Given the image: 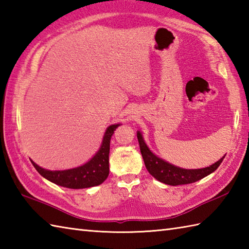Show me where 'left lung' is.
I'll return each instance as SVG.
<instances>
[{
  "mask_svg": "<svg viewBox=\"0 0 249 249\" xmlns=\"http://www.w3.org/2000/svg\"><path fill=\"white\" fill-rule=\"evenodd\" d=\"M137 138L139 141L140 151L142 158H143L145 168L152 177H154L157 181L163 184L177 186V185H184L197 182L199 179L208 177L209 174L214 172L219 167L221 161L224 160L226 155L220 158L210 167L201 168V169H184L172 165L166 160H161L153 153L150 147L147 146L143 139V136L140 131H137Z\"/></svg>",
  "mask_w": 249,
  "mask_h": 249,
  "instance_id": "8db88e82",
  "label": "left lung"
}]
</instances>
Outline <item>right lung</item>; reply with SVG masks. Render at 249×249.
I'll return each instance as SVG.
<instances>
[{
	"mask_svg": "<svg viewBox=\"0 0 249 249\" xmlns=\"http://www.w3.org/2000/svg\"><path fill=\"white\" fill-rule=\"evenodd\" d=\"M121 124H112L106 129L99 150L91 160L82 166L67 169V170H47L31 160V162L41 177L59 186L72 189L89 188L97 186L109 176V152L110 140L114 130Z\"/></svg>",
	"mask_w": 249,
	"mask_h": 249,
	"instance_id": "obj_1",
	"label": "right lung"
}]
</instances>
